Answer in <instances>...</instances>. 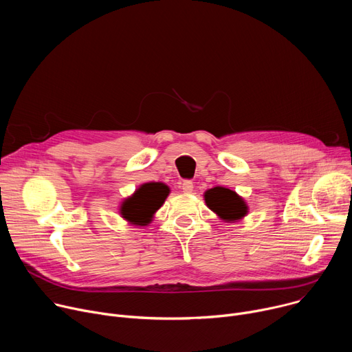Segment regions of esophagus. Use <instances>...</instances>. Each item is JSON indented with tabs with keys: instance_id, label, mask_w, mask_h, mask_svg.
<instances>
[{
	"instance_id": "34e87169",
	"label": "esophagus",
	"mask_w": 352,
	"mask_h": 352,
	"mask_svg": "<svg viewBox=\"0 0 352 352\" xmlns=\"http://www.w3.org/2000/svg\"><path fill=\"white\" fill-rule=\"evenodd\" d=\"M181 188H182V190H184L185 193H192V190H193V182H192V181H184V182L181 184Z\"/></svg>"
}]
</instances>
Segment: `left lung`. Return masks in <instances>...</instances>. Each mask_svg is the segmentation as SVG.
<instances>
[{
	"mask_svg": "<svg viewBox=\"0 0 352 352\" xmlns=\"http://www.w3.org/2000/svg\"><path fill=\"white\" fill-rule=\"evenodd\" d=\"M206 206L223 221L235 223L248 214L245 200L235 192L224 186H214L205 192Z\"/></svg>",
	"mask_w": 352,
	"mask_h": 352,
	"instance_id": "left-lung-1",
	"label": "left lung"
}]
</instances>
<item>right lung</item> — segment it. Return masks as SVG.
Returning a JSON list of instances; mask_svg holds the SVG:
<instances>
[{"label": "right lung", "mask_w": 352, "mask_h": 352, "mask_svg": "<svg viewBox=\"0 0 352 352\" xmlns=\"http://www.w3.org/2000/svg\"><path fill=\"white\" fill-rule=\"evenodd\" d=\"M170 189L160 182L140 185L135 193L126 197L121 205V216L133 226H147L153 214L162 208Z\"/></svg>", "instance_id": "add662e5"}]
</instances>
